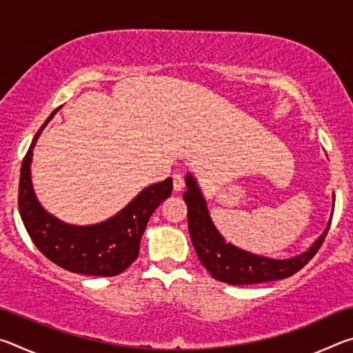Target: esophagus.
<instances>
[{"label": "esophagus", "mask_w": 353, "mask_h": 353, "mask_svg": "<svg viewBox=\"0 0 353 353\" xmlns=\"http://www.w3.org/2000/svg\"><path fill=\"white\" fill-rule=\"evenodd\" d=\"M183 187H185L183 176L179 174V172H177V174L172 176V188H174V191H177V193H181Z\"/></svg>", "instance_id": "1"}]
</instances>
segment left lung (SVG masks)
<instances>
[{
  "label": "left lung",
  "instance_id": "left-lung-1",
  "mask_svg": "<svg viewBox=\"0 0 353 353\" xmlns=\"http://www.w3.org/2000/svg\"><path fill=\"white\" fill-rule=\"evenodd\" d=\"M185 185H187V191L183 193V201L188 207V230L198 259L213 279L229 285L272 282V280L286 279L296 274L318 252L332 223L333 210L325 230L316 238V241L305 252L290 256V259H271V256L252 254L249 250L236 248L235 244L227 243L218 232L216 225L213 224L205 198L193 172H187Z\"/></svg>",
  "mask_w": 353,
  "mask_h": 353
}]
</instances>
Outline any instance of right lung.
I'll use <instances>...</instances> for the list:
<instances>
[{
    "instance_id": "obj_1",
    "label": "right lung",
    "mask_w": 353,
    "mask_h": 353,
    "mask_svg": "<svg viewBox=\"0 0 353 353\" xmlns=\"http://www.w3.org/2000/svg\"><path fill=\"white\" fill-rule=\"evenodd\" d=\"M61 107L48 117L23 159L19 187L20 216L32 243L57 266L83 276H118L139 256L143 232L155 208L170 198L172 179L149 185L123 210L98 224L76 225L56 218L41 207L35 196L31 163L40 134Z\"/></svg>"
}]
</instances>
